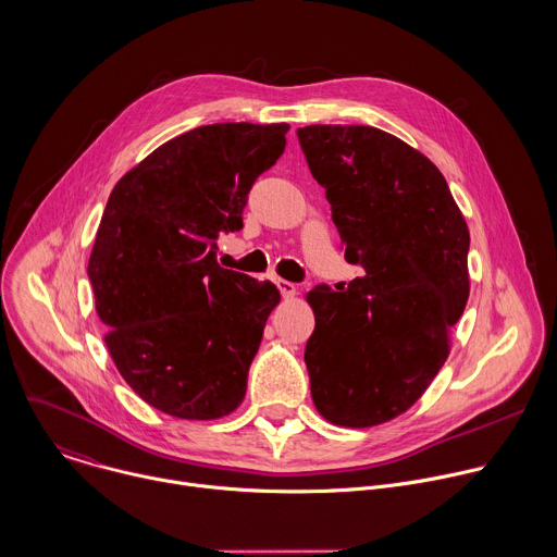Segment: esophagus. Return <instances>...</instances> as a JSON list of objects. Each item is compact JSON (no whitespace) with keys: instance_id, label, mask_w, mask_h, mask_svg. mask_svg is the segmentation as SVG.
Returning a JSON list of instances; mask_svg holds the SVG:
<instances>
[{"instance_id":"34e87169","label":"esophagus","mask_w":557,"mask_h":557,"mask_svg":"<svg viewBox=\"0 0 557 557\" xmlns=\"http://www.w3.org/2000/svg\"><path fill=\"white\" fill-rule=\"evenodd\" d=\"M275 284H277V288H280V293H282V297L284 299H290V297H295V293H297V286L293 284V282H288V280H275Z\"/></svg>"}]
</instances>
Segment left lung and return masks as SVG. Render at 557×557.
<instances>
[{"mask_svg": "<svg viewBox=\"0 0 557 557\" xmlns=\"http://www.w3.org/2000/svg\"><path fill=\"white\" fill-rule=\"evenodd\" d=\"M297 137L345 260L364 271L306 295L312 403L330 424L379 426L422 398L450 354L470 295V232L437 165L396 135L310 124Z\"/></svg>", "mask_w": 557, "mask_h": 557, "instance_id": "1", "label": "left lung"}]
</instances>
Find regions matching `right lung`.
Returning <instances> with one entry per match:
<instances>
[{"label":"right lung","mask_w":557,"mask_h":557,"mask_svg":"<svg viewBox=\"0 0 557 557\" xmlns=\"http://www.w3.org/2000/svg\"><path fill=\"white\" fill-rule=\"evenodd\" d=\"M288 128H193L131 168L107 201L87 267L104 343L128 387L172 418L219 420L245 400L280 290L223 269L216 238L243 227Z\"/></svg>","instance_id":"1"}]
</instances>
